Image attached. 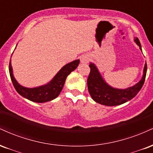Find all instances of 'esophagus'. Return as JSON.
Instances as JSON below:
<instances>
[{"mask_svg":"<svg viewBox=\"0 0 153 153\" xmlns=\"http://www.w3.org/2000/svg\"><path fill=\"white\" fill-rule=\"evenodd\" d=\"M89 59H90V57L88 54H84V55L80 57V62L82 64H87L88 62Z\"/></svg>","mask_w":153,"mask_h":153,"instance_id":"1","label":"esophagus"}]
</instances>
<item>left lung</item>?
Here are the masks:
<instances>
[{"instance_id":"left-lung-1","label":"left lung","mask_w":153,"mask_h":153,"mask_svg":"<svg viewBox=\"0 0 153 153\" xmlns=\"http://www.w3.org/2000/svg\"><path fill=\"white\" fill-rule=\"evenodd\" d=\"M134 42L142 51L141 44L138 38H134ZM89 67L91 72L87 80L89 94L96 102L108 106H118L132 99L143 87L147 73V63H145L141 80L133 86L119 89L111 86L105 81L94 63L90 62Z\"/></svg>"}]
</instances>
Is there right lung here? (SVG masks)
Returning a JSON list of instances; mask_svg holds the SVG:
<instances>
[{"mask_svg":"<svg viewBox=\"0 0 153 153\" xmlns=\"http://www.w3.org/2000/svg\"><path fill=\"white\" fill-rule=\"evenodd\" d=\"M16 49V48H15ZM80 59L73 61L63 66L48 83L34 88H26L20 85L16 80L13 73L11 61L9 63V73L13 85L17 92L25 99L36 103L50 101L57 97L62 91L68 75L77 68Z\"/></svg>","mask_w":153,"mask_h":153,"instance_id":"obj_1","label":"right lung"}]
</instances>
